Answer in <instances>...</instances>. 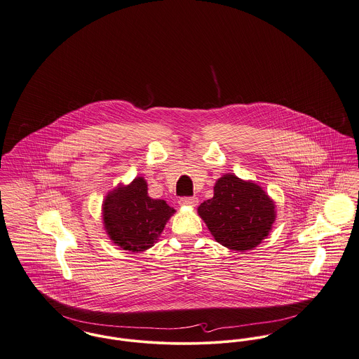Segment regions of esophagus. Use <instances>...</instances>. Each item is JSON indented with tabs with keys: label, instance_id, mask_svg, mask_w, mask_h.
<instances>
[{
	"label": "esophagus",
	"instance_id": "esophagus-1",
	"mask_svg": "<svg viewBox=\"0 0 359 359\" xmlns=\"http://www.w3.org/2000/svg\"><path fill=\"white\" fill-rule=\"evenodd\" d=\"M179 203L182 206H189V208H195L198 205V198L192 196V198H180Z\"/></svg>",
	"mask_w": 359,
	"mask_h": 359
}]
</instances>
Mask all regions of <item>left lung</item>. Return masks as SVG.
Masks as SVG:
<instances>
[{"mask_svg": "<svg viewBox=\"0 0 359 359\" xmlns=\"http://www.w3.org/2000/svg\"><path fill=\"white\" fill-rule=\"evenodd\" d=\"M212 237L221 245L245 252L257 247L271 231L275 202L259 184L233 173L221 176L214 196L198 208Z\"/></svg>", "mask_w": 359, "mask_h": 359, "instance_id": "left-lung-1", "label": "left lung"}]
</instances>
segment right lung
<instances>
[{"instance_id":"right-lung-1","label":"right lung","mask_w":359,"mask_h":359,"mask_svg":"<svg viewBox=\"0 0 359 359\" xmlns=\"http://www.w3.org/2000/svg\"><path fill=\"white\" fill-rule=\"evenodd\" d=\"M175 212L165 201L149 196L148 183L142 176L109 191L102 205L103 225L109 240L135 253L144 252L157 243Z\"/></svg>"}]
</instances>
